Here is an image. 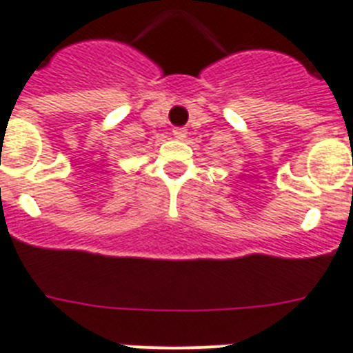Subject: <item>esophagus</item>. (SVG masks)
I'll return each instance as SVG.
<instances>
[{
  "mask_svg": "<svg viewBox=\"0 0 353 353\" xmlns=\"http://www.w3.org/2000/svg\"><path fill=\"white\" fill-rule=\"evenodd\" d=\"M173 135L174 139L182 141V139H185V135H188V130H185V128H173Z\"/></svg>",
  "mask_w": 353,
  "mask_h": 353,
  "instance_id": "34e87169",
  "label": "esophagus"
}]
</instances>
